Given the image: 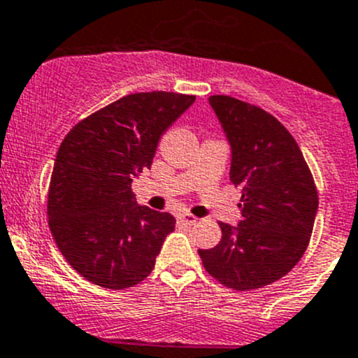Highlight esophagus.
I'll use <instances>...</instances> for the list:
<instances>
[{"label":"esophagus","instance_id":"34e87169","mask_svg":"<svg viewBox=\"0 0 358 358\" xmlns=\"http://www.w3.org/2000/svg\"><path fill=\"white\" fill-rule=\"evenodd\" d=\"M176 219H178V222H182V224H185V226H192L198 222V217H194L192 213H189V212L178 213V217H176Z\"/></svg>","mask_w":358,"mask_h":358}]
</instances>
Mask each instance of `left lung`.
<instances>
[{
	"mask_svg": "<svg viewBox=\"0 0 358 358\" xmlns=\"http://www.w3.org/2000/svg\"><path fill=\"white\" fill-rule=\"evenodd\" d=\"M229 146V180L242 190L238 226L219 222L220 242L199 249L220 285L258 289L285 277L306 252L318 212L310 169L286 127L258 106L212 95Z\"/></svg>",
	"mask_w": 358,
	"mask_h": 358,
	"instance_id": "left-lung-1",
	"label": "left lung"
}]
</instances>
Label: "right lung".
<instances>
[{
	"label": "right lung",
	"instance_id": "add662e5",
	"mask_svg": "<svg viewBox=\"0 0 358 358\" xmlns=\"http://www.w3.org/2000/svg\"><path fill=\"white\" fill-rule=\"evenodd\" d=\"M194 95L132 93L81 120L62 141L48 194L55 242L90 282L123 289L150 275L176 220L136 203L132 180Z\"/></svg>",
	"mask_w": 358,
	"mask_h": 358
}]
</instances>
